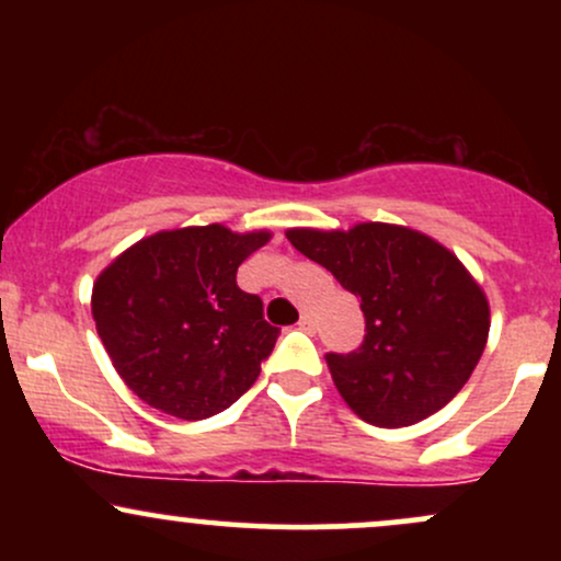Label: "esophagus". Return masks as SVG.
Returning a JSON list of instances; mask_svg holds the SVG:
<instances>
[{
    "instance_id": "1",
    "label": "esophagus",
    "mask_w": 561,
    "mask_h": 561,
    "mask_svg": "<svg viewBox=\"0 0 561 561\" xmlns=\"http://www.w3.org/2000/svg\"><path fill=\"white\" fill-rule=\"evenodd\" d=\"M298 327H300V330L311 332V330H313V319H311V313H300V321H298Z\"/></svg>"
}]
</instances>
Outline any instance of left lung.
I'll return each mask as SVG.
<instances>
[{"instance_id": "1", "label": "left lung", "mask_w": 561, "mask_h": 561, "mask_svg": "<svg viewBox=\"0 0 561 561\" xmlns=\"http://www.w3.org/2000/svg\"><path fill=\"white\" fill-rule=\"evenodd\" d=\"M287 240L362 298L364 343L327 353L343 401L377 427H409L467 385L491 330L482 287L448 248L409 227L289 229Z\"/></svg>"}]
</instances>
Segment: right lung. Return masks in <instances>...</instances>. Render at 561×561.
<instances>
[{
	"label": "right lung",
	"instance_id": "right-lung-1",
	"mask_svg": "<svg viewBox=\"0 0 561 561\" xmlns=\"http://www.w3.org/2000/svg\"><path fill=\"white\" fill-rule=\"evenodd\" d=\"M272 234L221 224L145 237L96 276L92 317L121 379L176 420H208L253 388L279 330L237 268Z\"/></svg>",
	"mask_w": 561,
	"mask_h": 561
}]
</instances>
